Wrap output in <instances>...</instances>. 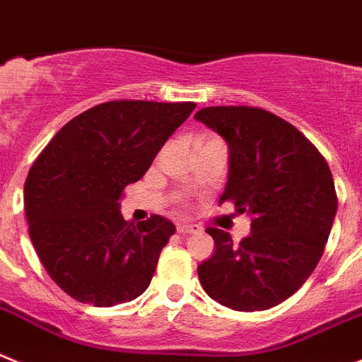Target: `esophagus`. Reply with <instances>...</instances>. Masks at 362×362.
<instances>
[{"instance_id": "esophagus-1", "label": "esophagus", "mask_w": 362, "mask_h": 362, "mask_svg": "<svg viewBox=\"0 0 362 362\" xmlns=\"http://www.w3.org/2000/svg\"><path fill=\"white\" fill-rule=\"evenodd\" d=\"M177 230H178V233H180V234H193V233H198V230H202V227L198 226V223H191V221H184V223H178Z\"/></svg>"}]
</instances>
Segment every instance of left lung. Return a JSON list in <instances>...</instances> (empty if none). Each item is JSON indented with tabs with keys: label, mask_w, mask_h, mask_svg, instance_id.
Here are the masks:
<instances>
[{
	"label": "left lung",
	"mask_w": 362,
	"mask_h": 362,
	"mask_svg": "<svg viewBox=\"0 0 362 362\" xmlns=\"http://www.w3.org/2000/svg\"><path fill=\"white\" fill-rule=\"evenodd\" d=\"M194 119L229 146V180L220 202L250 214V234L234 243L207 227L214 254L198 265L204 291L233 310L276 307L314 272L332 230L337 194L314 144L281 117L254 106H209Z\"/></svg>",
	"instance_id": "left-lung-1"
}]
</instances>
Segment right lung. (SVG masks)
I'll return each instance as SVG.
<instances>
[{"mask_svg": "<svg viewBox=\"0 0 362 362\" xmlns=\"http://www.w3.org/2000/svg\"><path fill=\"white\" fill-rule=\"evenodd\" d=\"M194 103L110 100L64 124L25 182L28 233L48 276L81 303L113 307L151 283L175 226L126 221L119 200L141 180Z\"/></svg>", "mask_w": 362, "mask_h": 362, "instance_id": "right-lung-1", "label": "right lung"}]
</instances>
